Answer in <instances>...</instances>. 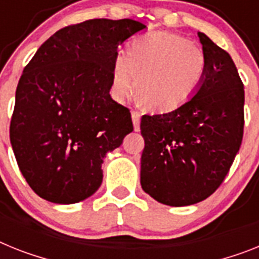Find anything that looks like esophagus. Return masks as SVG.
<instances>
[{"mask_svg": "<svg viewBox=\"0 0 259 259\" xmlns=\"http://www.w3.org/2000/svg\"><path fill=\"white\" fill-rule=\"evenodd\" d=\"M132 117H133V123H134V130L136 132H140V125H141V113L138 110H133L132 113Z\"/></svg>", "mask_w": 259, "mask_h": 259, "instance_id": "1", "label": "esophagus"}]
</instances>
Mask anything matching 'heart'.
Listing matches in <instances>:
<instances>
[{"instance_id": "b5f03b06", "label": "heart", "mask_w": 259, "mask_h": 259, "mask_svg": "<svg viewBox=\"0 0 259 259\" xmlns=\"http://www.w3.org/2000/svg\"><path fill=\"white\" fill-rule=\"evenodd\" d=\"M205 69L207 58L196 43L172 32H150L130 43L129 54H116L112 93L126 101L138 88L150 109L170 112L195 95Z\"/></svg>"}]
</instances>
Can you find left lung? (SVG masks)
Listing matches in <instances>:
<instances>
[{
	"label": "left lung",
	"instance_id": "obj_1",
	"mask_svg": "<svg viewBox=\"0 0 259 259\" xmlns=\"http://www.w3.org/2000/svg\"><path fill=\"white\" fill-rule=\"evenodd\" d=\"M207 69L196 95L172 112L142 116L141 186L166 205L184 207L221 186L244 137L245 91L233 60L197 34Z\"/></svg>",
	"mask_w": 259,
	"mask_h": 259
}]
</instances>
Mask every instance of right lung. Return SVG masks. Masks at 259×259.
I'll return each mask as SVG.
<instances>
[{
	"label": "right lung",
	"mask_w": 259,
	"mask_h": 259,
	"mask_svg": "<svg viewBox=\"0 0 259 259\" xmlns=\"http://www.w3.org/2000/svg\"><path fill=\"white\" fill-rule=\"evenodd\" d=\"M145 27L105 18L66 26L23 69L10 142L23 178L42 199L79 203L101 186L104 156L134 129L130 110L109 95L113 59Z\"/></svg>",
	"instance_id": "add662e5"
}]
</instances>
